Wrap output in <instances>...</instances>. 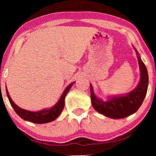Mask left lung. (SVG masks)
<instances>
[{"instance_id":"1","label":"left lung","mask_w":156,"mask_h":156,"mask_svg":"<svg viewBox=\"0 0 156 156\" xmlns=\"http://www.w3.org/2000/svg\"><path fill=\"white\" fill-rule=\"evenodd\" d=\"M138 60L140 70V82L134 90L126 96L113 97L107 101H103L96 97L92 86L90 84L91 100L93 107L97 112L115 119L125 118L137 112L146 97L148 85V75L146 65L140 56L138 57Z\"/></svg>"}]
</instances>
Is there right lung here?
Returning <instances> with one entry per match:
<instances>
[{
	"instance_id": "add662e5",
	"label": "right lung",
	"mask_w": 156,
	"mask_h": 156,
	"mask_svg": "<svg viewBox=\"0 0 156 156\" xmlns=\"http://www.w3.org/2000/svg\"><path fill=\"white\" fill-rule=\"evenodd\" d=\"M73 84L74 83H71V84L65 89L62 95L61 96L60 99H59L58 102L55 104V106H53L52 108H50V109H44L40 111V112H30V111H27L20 108L12 101L11 98H10L9 94H8L7 89H6V93H7L8 98V99H9L10 104H11V106H12V108H13L15 112H16V114H18L20 118H22L25 121H30V122L35 123H45L54 121L55 119H56L57 117L59 116L61 112H62L64 106H65V97Z\"/></svg>"
}]
</instances>
